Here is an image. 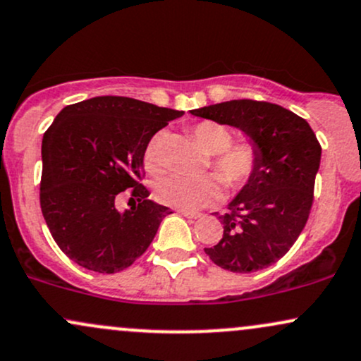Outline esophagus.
Segmentation results:
<instances>
[{
	"label": "esophagus",
	"instance_id": "obj_1",
	"mask_svg": "<svg viewBox=\"0 0 361 361\" xmlns=\"http://www.w3.org/2000/svg\"><path fill=\"white\" fill-rule=\"evenodd\" d=\"M179 213L182 214V216H185V218H191V220H197V218H201V213L185 212V209H179Z\"/></svg>",
	"mask_w": 361,
	"mask_h": 361
}]
</instances>
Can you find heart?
<instances>
[{"label": "heart", "instance_id": "heart-1", "mask_svg": "<svg viewBox=\"0 0 361 361\" xmlns=\"http://www.w3.org/2000/svg\"><path fill=\"white\" fill-rule=\"evenodd\" d=\"M200 147L212 157V167L216 176L182 177L170 173L155 182L157 201L172 208L196 212L212 206L221 197V182L228 191H240L257 177L262 153L252 137L232 141L230 129L214 121H202L192 128ZM160 141L157 135L145 149V165L149 172L160 170Z\"/></svg>", "mask_w": 361, "mask_h": 361}]
</instances>
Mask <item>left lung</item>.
Segmentation results:
<instances>
[{"mask_svg":"<svg viewBox=\"0 0 361 361\" xmlns=\"http://www.w3.org/2000/svg\"><path fill=\"white\" fill-rule=\"evenodd\" d=\"M191 114L242 129L262 153L256 179L218 216L224 237L204 252L232 273L268 268L288 252L309 220L321 143L305 119L261 100H230Z\"/></svg>","mask_w":361,"mask_h":361,"instance_id":"8db88e82","label":"left lung"}]
</instances>
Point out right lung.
<instances>
[{"instance_id":"obj_1","label":"right lung","mask_w":361,"mask_h":361,"mask_svg":"<svg viewBox=\"0 0 361 361\" xmlns=\"http://www.w3.org/2000/svg\"><path fill=\"white\" fill-rule=\"evenodd\" d=\"M184 112L129 97L66 105L44 133L40 209L71 261L97 273L129 268L172 212L149 201L143 157L149 140ZM126 190L133 206L115 201Z\"/></svg>"}]
</instances>
